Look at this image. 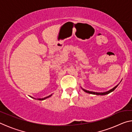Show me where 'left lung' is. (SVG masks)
<instances>
[{"label":"left lung","mask_w":132,"mask_h":132,"mask_svg":"<svg viewBox=\"0 0 132 132\" xmlns=\"http://www.w3.org/2000/svg\"><path fill=\"white\" fill-rule=\"evenodd\" d=\"M118 85H117V86H115L114 88H113L112 89H111L108 91H106V92H105V93H95V92H92V91H87V90H84V89H82L85 92L87 93H90V94H96V95H106V94H108L111 93L112 91H113V90H115V89L117 87V86Z\"/></svg>","instance_id":"obj_1"}]
</instances>
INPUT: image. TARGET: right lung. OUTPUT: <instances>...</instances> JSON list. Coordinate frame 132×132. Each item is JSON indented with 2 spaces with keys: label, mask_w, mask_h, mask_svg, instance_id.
<instances>
[{
  "label": "right lung",
  "mask_w": 132,
  "mask_h": 132,
  "mask_svg": "<svg viewBox=\"0 0 132 132\" xmlns=\"http://www.w3.org/2000/svg\"><path fill=\"white\" fill-rule=\"evenodd\" d=\"M51 97V95H50V96H48V97H45V98H40V99H38V100H45V99H46V98H48V97Z\"/></svg>",
  "instance_id": "add662e5"
}]
</instances>
